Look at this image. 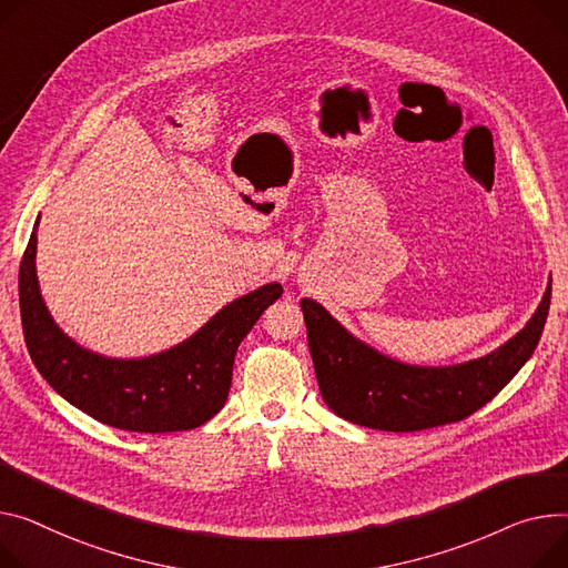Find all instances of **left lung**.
Returning <instances> with one entry per match:
<instances>
[{
    "instance_id": "left-lung-1",
    "label": "left lung",
    "mask_w": 568,
    "mask_h": 568,
    "mask_svg": "<svg viewBox=\"0 0 568 568\" xmlns=\"http://www.w3.org/2000/svg\"><path fill=\"white\" fill-rule=\"evenodd\" d=\"M550 287L535 317L507 345L452 367H410L358 343L313 298H301L324 402L354 425L420 432L459 423L494 399L539 345Z\"/></svg>"
}]
</instances>
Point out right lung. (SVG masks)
Wrapping results in <instances>:
<instances>
[{
	"label": "right lung",
	"instance_id": "obj_1",
	"mask_svg": "<svg viewBox=\"0 0 568 568\" xmlns=\"http://www.w3.org/2000/svg\"><path fill=\"white\" fill-rule=\"evenodd\" d=\"M36 229L38 221L20 260L18 292L24 343L45 382L98 423L125 432H184L214 418L229 397L240 343L283 287L270 283L233 301L164 354L111 361L78 347L52 322L38 292Z\"/></svg>",
	"mask_w": 568,
	"mask_h": 568
}]
</instances>
